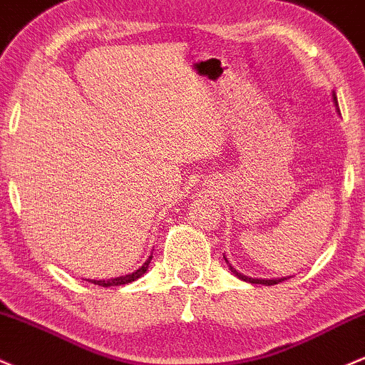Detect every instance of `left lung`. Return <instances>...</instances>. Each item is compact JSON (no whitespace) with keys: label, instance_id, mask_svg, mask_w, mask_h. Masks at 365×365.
<instances>
[{"label":"left lung","instance_id":"8db88e82","mask_svg":"<svg viewBox=\"0 0 365 365\" xmlns=\"http://www.w3.org/2000/svg\"><path fill=\"white\" fill-rule=\"evenodd\" d=\"M333 100H334V105H338V101H336V94H333ZM224 260L227 262L226 257H224ZM227 264H229V262H227ZM229 269H231V272L235 274V276L240 277V279H243V281H247V282H253V284H267V286H271V284H277V282L284 281V279H253V277L243 276V274H241V272H237L236 269L232 267L231 264H229Z\"/></svg>","mask_w":365,"mask_h":365}]
</instances>
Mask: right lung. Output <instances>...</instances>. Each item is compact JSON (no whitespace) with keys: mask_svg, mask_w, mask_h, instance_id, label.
I'll return each mask as SVG.
<instances>
[{"mask_svg":"<svg viewBox=\"0 0 365 365\" xmlns=\"http://www.w3.org/2000/svg\"><path fill=\"white\" fill-rule=\"evenodd\" d=\"M150 260H151V257L148 260L145 262V264H143V267H139L136 272H133V274H128V276H120V277H115V279H108V281H91L93 284H98V286H103V288H110V286H120V284H128V282H133V281H136L138 277H141L143 274L146 272V269H148V265H150Z\"/></svg>","mask_w":365,"mask_h":365,"instance_id":"obj_1","label":"right lung"}]
</instances>
